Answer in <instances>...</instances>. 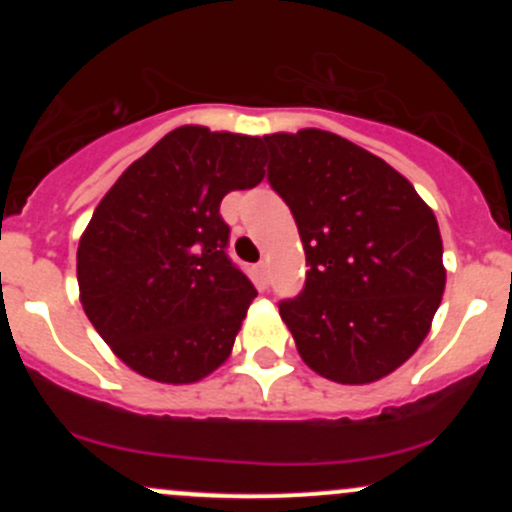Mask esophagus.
I'll return each instance as SVG.
<instances>
[{"mask_svg": "<svg viewBox=\"0 0 512 512\" xmlns=\"http://www.w3.org/2000/svg\"><path fill=\"white\" fill-rule=\"evenodd\" d=\"M257 275H260L262 280H267V260H262L260 265H257Z\"/></svg>", "mask_w": 512, "mask_h": 512, "instance_id": "esophagus-1", "label": "esophagus"}]
</instances>
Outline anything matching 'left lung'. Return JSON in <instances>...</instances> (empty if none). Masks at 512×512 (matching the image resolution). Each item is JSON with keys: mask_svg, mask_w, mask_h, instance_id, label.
Returning <instances> with one entry per match:
<instances>
[{"mask_svg": "<svg viewBox=\"0 0 512 512\" xmlns=\"http://www.w3.org/2000/svg\"><path fill=\"white\" fill-rule=\"evenodd\" d=\"M272 188L307 257L302 294L280 304L304 364L371 384L409 361L446 289L436 215L386 160L337 133H270Z\"/></svg>", "mask_w": 512, "mask_h": 512, "instance_id": "obj_1", "label": "left lung"}]
</instances>
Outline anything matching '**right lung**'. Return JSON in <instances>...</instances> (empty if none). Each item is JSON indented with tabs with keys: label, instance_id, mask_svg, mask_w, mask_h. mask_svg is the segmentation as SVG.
Here are the masks:
<instances>
[{
	"label": "right lung",
	"instance_id": "1",
	"mask_svg": "<svg viewBox=\"0 0 512 512\" xmlns=\"http://www.w3.org/2000/svg\"><path fill=\"white\" fill-rule=\"evenodd\" d=\"M260 136L180 126L133 160L76 252L79 299L111 352L160 384H195L232 354L257 297L227 260L220 203L265 178Z\"/></svg>",
	"mask_w": 512,
	"mask_h": 512
}]
</instances>
